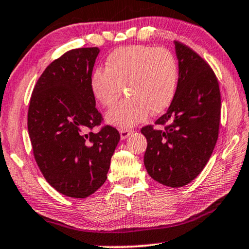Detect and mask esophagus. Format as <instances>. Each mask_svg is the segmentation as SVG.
<instances>
[{
  "instance_id": "1",
  "label": "esophagus",
  "mask_w": 249,
  "mask_h": 249,
  "mask_svg": "<svg viewBox=\"0 0 249 249\" xmlns=\"http://www.w3.org/2000/svg\"><path fill=\"white\" fill-rule=\"evenodd\" d=\"M132 130H130V129H121L120 130V137H121V139H125V138H128L129 136H130L131 134H132Z\"/></svg>"
}]
</instances>
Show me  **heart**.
Listing matches in <instances>:
<instances>
[{
	"mask_svg": "<svg viewBox=\"0 0 249 249\" xmlns=\"http://www.w3.org/2000/svg\"><path fill=\"white\" fill-rule=\"evenodd\" d=\"M179 66L168 50L152 46L120 47L107 56L105 70L96 69L90 77V89L98 103L111 107L124 93L127 98L107 112V121L129 128L144 121L148 112H164L176 96Z\"/></svg>",
	"mask_w": 249,
	"mask_h": 249,
	"instance_id": "obj_1",
	"label": "heart"
}]
</instances>
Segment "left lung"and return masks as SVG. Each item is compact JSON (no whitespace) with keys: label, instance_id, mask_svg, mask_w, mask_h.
I'll return each mask as SVG.
<instances>
[{"label":"left lung","instance_id":"8db88e82","mask_svg":"<svg viewBox=\"0 0 249 249\" xmlns=\"http://www.w3.org/2000/svg\"><path fill=\"white\" fill-rule=\"evenodd\" d=\"M179 81L172 103L155 124L142 128L147 139L144 164L162 185L178 188L193 181L209 161L221 117L219 81L209 63L180 42H175Z\"/></svg>","mask_w":249,"mask_h":249}]
</instances>
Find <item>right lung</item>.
<instances>
[{
	"label": "right lung",
	"mask_w": 249,
	"mask_h": 249,
	"mask_svg": "<svg viewBox=\"0 0 249 249\" xmlns=\"http://www.w3.org/2000/svg\"><path fill=\"white\" fill-rule=\"evenodd\" d=\"M97 47L68 51L44 70L28 108L34 156L46 181L57 192L85 198L105 182L120 134L95 107L90 77Z\"/></svg>",
	"instance_id": "obj_1"
}]
</instances>
